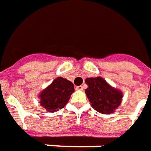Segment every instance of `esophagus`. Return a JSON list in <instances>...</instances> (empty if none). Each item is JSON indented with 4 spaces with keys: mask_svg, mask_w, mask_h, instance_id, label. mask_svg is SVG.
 Wrapping results in <instances>:
<instances>
[{
    "mask_svg": "<svg viewBox=\"0 0 151 151\" xmlns=\"http://www.w3.org/2000/svg\"><path fill=\"white\" fill-rule=\"evenodd\" d=\"M76 89H77V90H81V91L84 90V86H82V85L77 86V87H76Z\"/></svg>",
    "mask_w": 151,
    "mask_h": 151,
    "instance_id": "34e87169",
    "label": "esophagus"
}]
</instances>
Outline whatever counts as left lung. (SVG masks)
Returning <instances> with one entry per match:
<instances>
[{
	"mask_svg": "<svg viewBox=\"0 0 151 151\" xmlns=\"http://www.w3.org/2000/svg\"><path fill=\"white\" fill-rule=\"evenodd\" d=\"M85 83L88 85L85 93L95 111L101 114L110 115L120 106L123 92L112 87L102 77L87 78Z\"/></svg>",
	"mask_w": 151,
	"mask_h": 151,
	"instance_id": "8db88e82",
	"label": "left lung"
}]
</instances>
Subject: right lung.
Here are the masks:
<instances>
[{"label": "right lung", "mask_w": 151, "mask_h": 151, "mask_svg": "<svg viewBox=\"0 0 151 151\" xmlns=\"http://www.w3.org/2000/svg\"><path fill=\"white\" fill-rule=\"evenodd\" d=\"M75 91L74 84L63 77H57L38 95L40 106L49 112H56L67 105Z\"/></svg>", "instance_id": "add662e5"}]
</instances>
